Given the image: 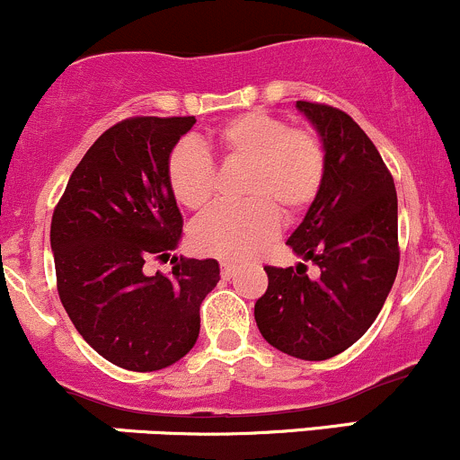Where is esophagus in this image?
Segmentation results:
<instances>
[{
    "label": "esophagus",
    "mask_w": 460,
    "mask_h": 460,
    "mask_svg": "<svg viewBox=\"0 0 460 460\" xmlns=\"http://www.w3.org/2000/svg\"><path fill=\"white\" fill-rule=\"evenodd\" d=\"M234 270L236 265L230 263V261H224V263H221V276H224V279H230V276L234 274Z\"/></svg>",
    "instance_id": "34e87169"
}]
</instances>
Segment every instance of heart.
<instances>
[{
    "mask_svg": "<svg viewBox=\"0 0 460 460\" xmlns=\"http://www.w3.org/2000/svg\"><path fill=\"white\" fill-rule=\"evenodd\" d=\"M212 149L228 162H245L241 192L250 199L221 204L190 228L201 254L241 261L256 254L279 232L280 217L307 208L324 180V146L309 127H289L265 111H245L210 133ZM166 180L177 201L189 210L208 206L215 190V164L192 140L172 146Z\"/></svg>",
    "mask_w": 460,
    "mask_h": 460,
    "instance_id": "heart-1",
    "label": "heart"
}]
</instances>
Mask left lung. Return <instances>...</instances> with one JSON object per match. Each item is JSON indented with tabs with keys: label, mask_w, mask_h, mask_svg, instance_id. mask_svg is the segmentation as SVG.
I'll list each match as a JSON object with an SVG mask.
<instances>
[{
	"label": "left lung",
	"mask_w": 460,
	"mask_h": 460,
	"mask_svg": "<svg viewBox=\"0 0 460 460\" xmlns=\"http://www.w3.org/2000/svg\"><path fill=\"white\" fill-rule=\"evenodd\" d=\"M320 133L324 180L288 245L320 268H271L256 300L261 335L291 358L320 362L347 350L382 311L399 268L397 190L382 155L342 110L296 102Z\"/></svg>",
	"instance_id": "left-lung-1"
}]
</instances>
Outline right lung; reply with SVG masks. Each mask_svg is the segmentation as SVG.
<instances>
[{"label":"right lung","instance_id":"right-lung-1","mask_svg":"<svg viewBox=\"0 0 460 460\" xmlns=\"http://www.w3.org/2000/svg\"><path fill=\"white\" fill-rule=\"evenodd\" d=\"M192 125L195 116L113 125L78 162L52 215L63 307L98 355L137 373L171 367L195 347L201 300L219 283L215 259H177L169 276L142 271L181 239L166 160Z\"/></svg>","mask_w":460,"mask_h":460}]
</instances>
